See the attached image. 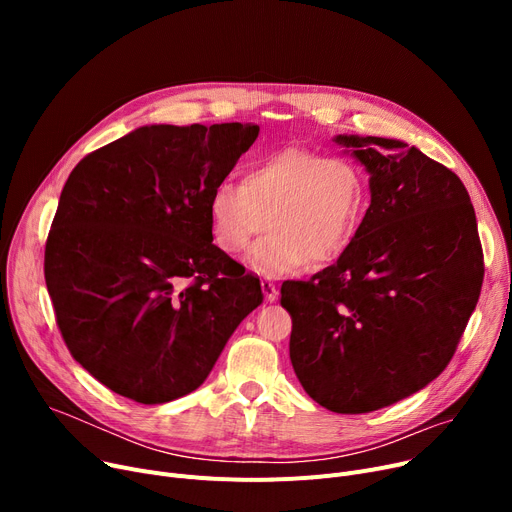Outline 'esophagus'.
<instances>
[{
  "mask_svg": "<svg viewBox=\"0 0 512 512\" xmlns=\"http://www.w3.org/2000/svg\"><path fill=\"white\" fill-rule=\"evenodd\" d=\"M261 290H263V297L267 301H276L278 299V286L272 278H263L261 280Z\"/></svg>",
  "mask_w": 512,
  "mask_h": 512,
  "instance_id": "34e87169",
  "label": "esophagus"
}]
</instances>
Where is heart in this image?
Here are the masks:
<instances>
[{
	"label": "heart",
	"instance_id": "obj_1",
	"mask_svg": "<svg viewBox=\"0 0 512 512\" xmlns=\"http://www.w3.org/2000/svg\"><path fill=\"white\" fill-rule=\"evenodd\" d=\"M367 207V178L353 159L284 147L253 161L242 184H215L209 222L215 242L232 255L270 226L251 259L265 274H286L307 261L338 259L357 238Z\"/></svg>",
	"mask_w": 512,
	"mask_h": 512
}]
</instances>
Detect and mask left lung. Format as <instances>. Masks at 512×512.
Wrapping results in <instances>:
<instances>
[{
  "instance_id": "1",
  "label": "left lung",
  "mask_w": 512,
  "mask_h": 512,
  "mask_svg": "<svg viewBox=\"0 0 512 512\" xmlns=\"http://www.w3.org/2000/svg\"><path fill=\"white\" fill-rule=\"evenodd\" d=\"M369 170L353 245L307 282L286 280L290 361L334 413L378 411L446 369L483 282L475 211L461 178L402 141L340 137Z\"/></svg>"
}]
</instances>
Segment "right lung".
I'll return each mask as SVG.
<instances>
[{
	"mask_svg": "<svg viewBox=\"0 0 512 512\" xmlns=\"http://www.w3.org/2000/svg\"><path fill=\"white\" fill-rule=\"evenodd\" d=\"M257 124L143 126L70 172L45 284L70 355L112 392L161 405L197 390L263 294L213 245L209 195Z\"/></svg>",
	"mask_w": 512,
	"mask_h": 512,
	"instance_id": "1",
	"label": "right lung"
}]
</instances>
